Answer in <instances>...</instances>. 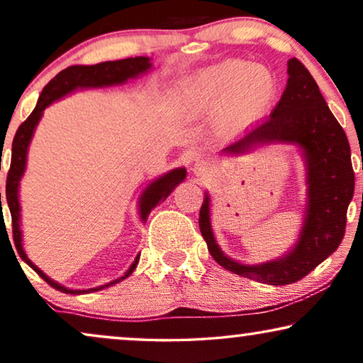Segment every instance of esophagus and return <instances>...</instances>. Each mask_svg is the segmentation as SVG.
Masks as SVG:
<instances>
[{
	"label": "esophagus",
	"mask_w": 363,
	"mask_h": 363,
	"mask_svg": "<svg viewBox=\"0 0 363 363\" xmlns=\"http://www.w3.org/2000/svg\"><path fill=\"white\" fill-rule=\"evenodd\" d=\"M213 170H215V168H213L211 162L206 160V158L198 157V158H195V162H193L191 172L195 173L196 177L203 178V180H208V178L213 175Z\"/></svg>",
	"instance_id": "34e87169"
}]
</instances>
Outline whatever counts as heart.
<instances>
[{"instance_id": "heart-1", "label": "heart", "mask_w": 363, "mask_h": 363, "mask_svg": "<svg viewBox=\"0 0 363 363\" xmlns=\"http://www.w3.org/2000/svg\"><path fill=\"white\" fill-rule=\"evenodd\" d=\"M277 92L276 77L262 66L242 59H226L196 72L186 82V94L200 111L226 106L228 117L246 122L261 116Z\"/></svg>"}]
</instances>
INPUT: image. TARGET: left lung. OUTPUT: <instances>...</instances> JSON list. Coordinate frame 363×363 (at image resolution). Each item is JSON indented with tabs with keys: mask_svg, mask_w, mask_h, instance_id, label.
<instances>
[{
	"mask_svg": "<svg viewBox=\"0 0 363 363\" xmlns=\"http://www.w3.org/2000/svg\"><path fill=\"white\" fill-rule=\"evenodd\" d=\"M287 86L271 116L223 153L240 155L264 143H294L301 148L306 160L307 203L294 247L279 259L242 264L218 246L211 230L208 193L200 210V231L213 259L238 276L271 286L302 279L339 247L355 186L349 140L314 77L296 57L287 62Z\"/></svg>",
	"mask_w": 363,
	"mask_h": 363,
	"instance_id": "left-lung-1",
	"label": "left lung"
}]
</instances>
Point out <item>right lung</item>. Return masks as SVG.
<instances>
[{
  "mask_svg": "<svg viewBox=\"0 0 363 363\" xmlns=\"http://www.w3.org/2000/svg\"><path fill=\"white\" fill-rule=\"evenodd\" d=\"M152 67L150 57L138 56V57H128L121 59V61H107L96 64V66H71L64 69L57 74L56 77L51 79L46 87L43 89L39 101L34 107L26 121H24L16 130V135L13 138V148H11V167H9L8 178H6V200L9 206V213H11L13 220V240L16 245L18 255L21 256V259L26 262L29 267H33L49 286L54 289L66 292V294H86V292H94L106 289L108 286L117 284L128 277L135 269L140 259V255L135 257V261L132 262V266L128 267L125 274L118 277L116 281H111L106 286L92 287V289H67L59 284V282L52 281L51 277H48L44 272L39 269L36 264H33L31 259L26 256L23 247V236H21V206H19V182L26 170V160H28V147L31 143V138L34 135V128H36L38 122L41 121L43 111L48 106H51L54 101L61 99L67 94L76 91V89H86V87H107V86H116V84H123L127 79H133L140 74L147 72ZM186 177L185 168H175V170L165 173L157 180H153L145 190L142 191L140 200H138V211H140V220L145 221L147 216L150 215V211L155 208L158 203L167 200V196L175 190L178 183H182Z\"/></svg>",
  "mask_w": 363,
  "mask_h": 363,
  "instance_id": "right-lung-1",
  "label": "right lung"
}]
</instances>
